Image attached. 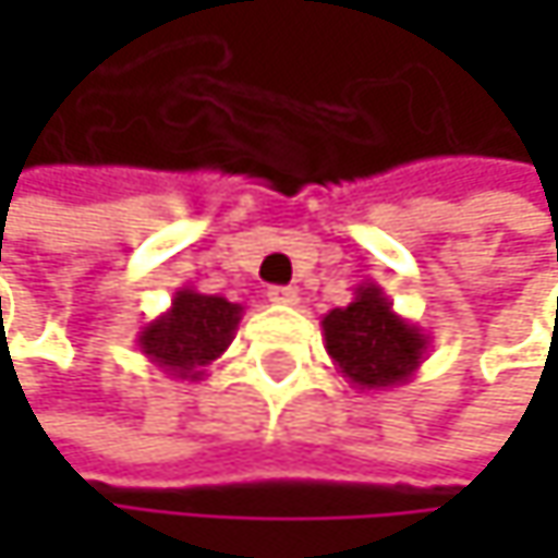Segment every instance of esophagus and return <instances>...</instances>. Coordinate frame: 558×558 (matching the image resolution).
Returning a JSON list of instances; mask_svg holds the SVG:
<instances>
[{
    "label": "esophagus",
    "instance_id": "esophagus-1",
    "mask_svg": "<svg viewBox=\"0 0 558 558\" xmlns=\"http://www.w3.org/2000/svg\"><path fill=\"white\" fill-rule=\"evenodd\" d=\"M268 300L278 303V306H296L300 303V293L293 287H271L268 290Z\"/></svg>",
    "mask_w": 558,
    "mask_h": 558
}]
</instances>
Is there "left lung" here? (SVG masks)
<instances>
[{
    "label": "left lung",
    "mask_w": 558,
    "mask_h": 558,
    "mask_svg": "<svg viewBox=\"0 0 558 558\" xmlns=\"http://www.w3.org/2000/svg\"><path fill=\"white\" fill-rule=\"evenodd\" d=\"M326 352L339 375L359 390H388L407 385L429 355V336L403 319L385 287L365 280L349 306L323 316Z\"/></svg>",
    "instance_id": "left-lung-1"
}]
</instances>
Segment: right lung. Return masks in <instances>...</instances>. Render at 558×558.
<instances>
[{
    "instance_id": "1",
    "label": "right lung",
    "mask_w": 558,
    "mask_h": 558,
    "mask_svg": "<svg viewBox=\"0 0 558 558\" xmlns=\"http://www.w3.org/2000/svg\"><path fill=\"white\" fill-rule=\"evenodd\" d=\"M242 313V303L180 287L170 300V310L145 323L135 342L142 355L170 378L203 381L206 365H213L232 345Z\"/></svg>"
}]
</instances>
